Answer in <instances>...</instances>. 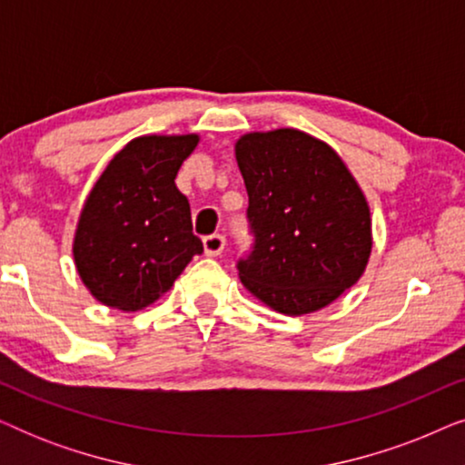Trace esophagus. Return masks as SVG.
I'll use <instances>...</instances> for the list:
<instances>
[{
  "instance_id": "1",
  "label": "esophagus",
  "mask_w": 465,
  "mask_h": 465,
  "mask_svg": "<svg viewBox=\"0 0 465 465\" xmlns=\"http://www.w3.org/2000/svg\"><path fill=\"white\" fill-rule=\"evenodd\" d=\"M224 245H226V239L222 237V234H209V237L203 239V247H205V253L207 256H220L222 252H224Z\"/></svg>"
}]
</instances>
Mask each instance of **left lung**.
<instances>
[{"label":"left lung","instance_id":"left-lung-1","mask_svg":"<svg viewBox=\"0 0 465 465\" xmlns=\"http://www.w3.org/2000/svg\"><path fill=\"white\" fill-rule=\"evenodd\" d=\"M250 205L241 283L283 315L326 307L371 258V209L328 143L296 129L247 133L234 145Z\"/></svg>","mask_w":465,"mask_h":465}]
</instances>
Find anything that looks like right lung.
<instances>
[{"label":"right lung","instance_id":"add662e5","mask_svg":"<svg viewBox=\"0 0 465 465\" xmlns=\"http://www.w3.org/2000/svg\"><path fill=\"white\" fill-rule=\"evenodd\" d=\"M199 135H145L112 158L88 194L74 239L82 282L99 302L123 311L148 307L193 256L190 203L175 186Z\"/></svg>","mask_w":465,"mask_h":465}]
</instances>
